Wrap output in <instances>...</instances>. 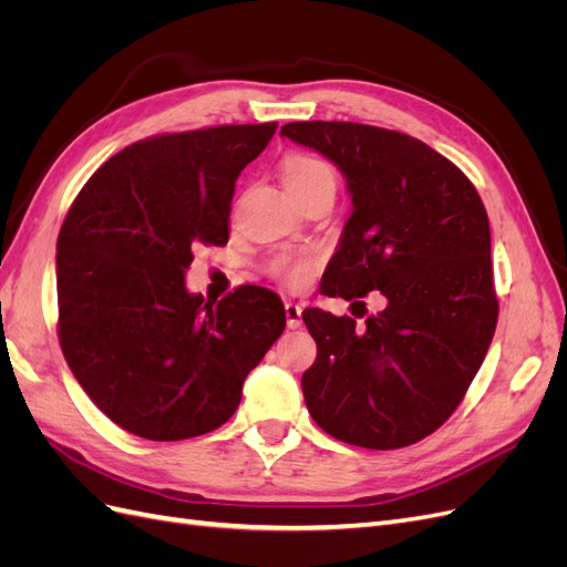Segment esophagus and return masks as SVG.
Masks as SVG:
<instances>
[{
  "label": "esophagus",
  "instance_id": "34e87169",
  "mask_svg": "<svg viewBox=\"0 0 567 567\" xmlns=\"http://www.w3.org/2000/svg\"><path fill=\"white\" fill-rule=\"evenodd\" d=\"M284 310H286V323H288V329H300V326H302V305L288 300V302L284 305Z\"/></svg>",
  "mask_w": 567,
  "mask_h": 567
}]
</instances>
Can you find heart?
<instances>
[{
  "mask_svg": "<svg viewBox=\"0 0 567 567\" xmlns=\"http://www.w3.org/2000/svg\"><path fill=\"white\" fill-rule=\"evenodd\" d=\"M284 179L290 188V194L302 192L305 186L315 184L323 175H333L331 167L319 158L305 156V153H293L284 161ZM319 267V255L317 252H300V255H284L279 260L271 262V274L281 284L290 288H300L312 277V271Z\"/></svg>",
  "mask_w": 567,
  "mask_h": 567,
  "instance_id": "1",
  "label": "heart"
}]
</instances>
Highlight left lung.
Listing matches in <instances>:
<instances>
[{
  "label": "left lung",
  "mask_w": 567,
  "mask_h": 567,
  "mask_svg": "<svg viewBox=\"0 0 567 567\" xmlns=\"http://www.w3.org/2000/svg\"><path fill=\"white\" fill-rule=\"evenodd\" d=\"M281 134L333 161L352 196L323 296L381 290L388 300L364 329L315 307L302 312L317 342L305 404L340 442L409 447L454 414L496 329L485 205L452 161L409 134L323 120Z\"/></svg>",
  "instance_id": "8db88e82"
}]
</instances>
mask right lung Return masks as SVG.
Masks as SVG:
<instances>
[{
	"label": "right lung",
	"mask_w": 567,
	"mask_h": 567,
	"mask_svg": "<svg viewBox=\"0 0 567 567\" xmlns=\"http://www.w3.org/2000/svg\"><path fill=\"white\" fill-rule=\"evenodd\" d=\"M277 123L136 142L101 165L56 241L59 342L90 400L127 433L188 440L227 423L246 375L286 329L277 293L192 296L198 246L229 241L234 186Z\"/></svg>",
	"instance_id": "1"
}]
</instances>
